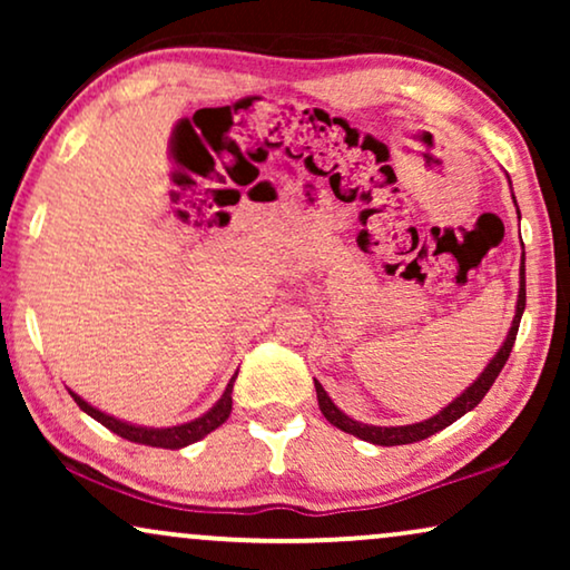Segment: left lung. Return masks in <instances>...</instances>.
Wrapping results in <instances>:
<instances>
[{
	"label": "left lung",
	"instance_id": "left-lung-1",
	"mask_svg": "<svg viewBox=\"0 0 570 570\" xmlns=\"http://www.w3.org/2000/svg\"><path fill=\"white\" fill-rule=\"evenodd\" d=\"M509 184H511V178H509ZM513 205H517V197H513ZM517 213H519V207H517ZM524 306H527V277H524V254H521L517 314H513L511 330H509V334H505L503 345L498 347V353L493 357H490V363L485 365V368H482L480 376L474 379L472 384L466 386L464 392L456 396V400H451L446 407H441L439 412H435L433 417L420 420V423H412V425H368V423H357V420L345 415V412H342L337 404L332 402V396L326 394L324 386L314 379L316 396H318V410H322V415L330 420L334 428H340V431L355 435V439H361V441L376 443V446H404V443L423 441V439H428V435L443 431V428H449L451 423H456L459 417L466 415V412L478 407V404L482 402V396L488 394V389L495 384L498 373L503 371V365H505V361H509V355H511L513 342H517V332H519L521 314H524Z\"/></svg>",
	"mask_w": 570,
	"mask_h": 570
}]
</instances>
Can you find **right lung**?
Listing matches in <instances>:
<instances>
[{"instance_id": "obj_1", "label": "right lung", "mask_w": 570, "mask_h": 570, "mask_svg": "<svg viewBox=\"0 0 570 570\" xmlns=\"http://www.w3.org/2000/svg\"><path fill=\"white\" fill-rule=\"evenodd\" d=\"M236 376L228 381V386H225L220 400H217L213 407L205 412V415L194 417V420H189V423L170 425V428H150V425L127 423V420H119V417L108 415V412H100L98 407H92L90 402H85L80 394L72 392V389H69V394H72V400L80 404L82 412H88L92 420H98L100 425H106L108 431L121 435V439H127L131 443H142V446H155V449H184V446H189V443L202 441L207 433H213L215 428H220L225 420H228L230 410H233L230 394H233V381H236Z\"/></svg>"}]
</instances>
